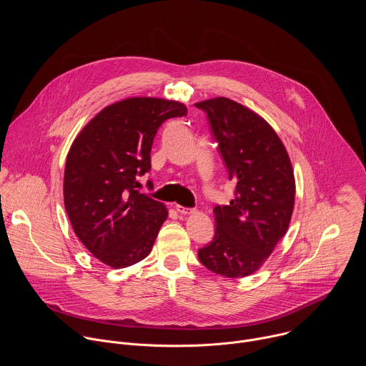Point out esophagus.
<instances>
[{"instance_id":"34e87169","label":"esophagus","mask_w":366,"mask_h":366,"mask_svg":"<svg viewBox=\"0 0 366 366\" xmlns=\"http://www.w3.org/2000/svg\"><path fill=\"white\" fill-rule=\"evenodd\" d=\"M175 210L179 213V214H191L194 210L192 208H188V207H182V205H179V204H177L175 205Z\"/></svg>"}]
</instances>
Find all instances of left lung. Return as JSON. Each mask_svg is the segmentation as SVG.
I'll list each match as a JSON object with an SVG mask.
<instances>
[{
	"mask_svg": "<svg viewBox=\"0 0 366 366\" xmlns=\"http://www.w3.org/2000/svg\"><path fill=\"white\" fill-rule=\"evenodd\" d=\"M195 106L207 113L229 178L236 182L230 204L213 210L216 234L198 250V259L214 274L243 278L265 264L288 230L294 169L277 132L250 109L226 97Z\"/></svg>",
	"mask_w": 366,
	"mask_h": 366,
	"instance_id": "8db88e82",
	"label": "left lung"
}]
</instances>
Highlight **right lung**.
<instances>
[{"label": "right lung", "mask_w": 366, "mask_h": 366, "mask_svg": "<svg viewBox=\"0 0 366 366\" xmlns=\"http://www.w3.org/2000/svg\"><path fill=\"white\" fill-rule=\"evenodd\" d=\"M185 104L130 97L104 107L75 137L64 177L65 210L76 237L114 269L144 259L168 219L165 204L136 188L150 169L159 126L187 116Z\"/></svg>", "instance_id": "1"}]
</instances>
